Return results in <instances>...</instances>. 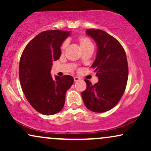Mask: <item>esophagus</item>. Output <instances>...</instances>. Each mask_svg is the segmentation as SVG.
I'll list each match as a JSON object with an SVG mask.
<instances>
[{
    "instance_id": "esophagus-1",
    "label": "esophagus",
    "mask_w": 151,
    "mask_h": 151,
    "mask_svg": "<svg viewBox=\"0 0 151 151\" xmlns=\"http://www.w3.org/2000/svg\"><path fill=\"white\" fill-rule=\"evenodd\" d=\"M74 81H78L79 80H80V78L78 77H74Z\"/></svg>"
}]
</instances>
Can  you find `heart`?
<instances>
[{
	"label": "heart",
	"instance_id": "b5f03b06",
	"mask_svg": "<svg viewBox=\"0 0 151 151\" xmlns=\"http://www.w3.org/2000/svg\"><path fill=\"white\" fill-rule=\"evenodd\" d=\"M77 42L79 43V47H80V48L82 51H84V50H85L89 49V48L93 47L92 42H91V41L90 40L89 38H88L87 37H85V36H81V37H79L78 38ZM66 46H67V43L66 42L63 43V45H62L61 47L62 51L65 50V49L66 48Z\"/></svg>",
	"mask_w": 151,
	"mask_h": 151
}]
</instances>
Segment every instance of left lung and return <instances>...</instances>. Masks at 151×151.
<instances>
[{"label": "left lung", "mask_w": 151, "mask_h": 151, "mask_svg": "<svg viewBox=\"0 0 151 151\" xmlns=\"http://www.w3.org/2000/svg\"><path fill=\"white\" fill-rule=\"evenodd\" d=\"M86 34L97 45L91 67L99 81L92 85L85 79L86 89L81 92V97L88 109L102 113L114 108L124 94L129 76L127 58L119 41L105 31L87 29Z\"/></svg>", "instance_id": "obj_1"}]
</instances>
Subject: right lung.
I'll use <instances>...</instances> for the list:
<instances>
[{"label":"right lung","instance_id":"1","mask_svg":"<svg viewBox=\"0 0 151 151\" xmlns=\"http://www.w3.org/2000/svg\"><path fill=\"white\" fill-rule=\"evenodd\" d=\"M71 31L47 30L27 45L20 58L19 78L24 94L30 105L43 115L60 112L66 92L73 84L70 75L52 77V62L61 55L62 43Z\"/></svg>","mask_w":151,"mask_h":151}]
</instances>
